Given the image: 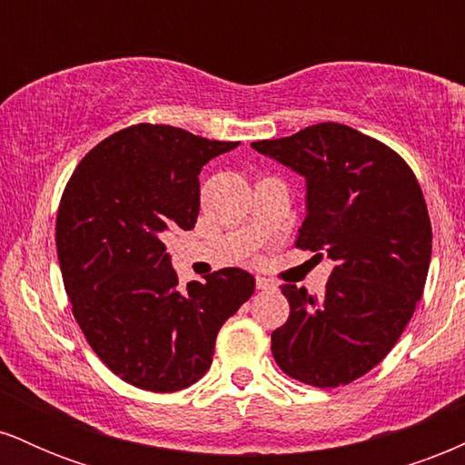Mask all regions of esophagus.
Returning <instances> with one entry per match:
<instances>
[{
	"label": "esophagus",
	"mask_w": 465,
	"mask_h": 465,
	"mask_svg": "<svg viewBox=\"0 0 465 465\" xmlns=\"http://www.w3.org/2000/svg\"><path fill=\"white\" fill-rule=\"evenodd\" d=\"M255 286L258 291H275V282L266 280V277H255Z\"/></svg>",
	"instance_id": "obj_1"
}]
</instances>
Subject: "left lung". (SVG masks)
I'll return each mask as SVG.
<instances>
[{
    "instance_id": "8db88e82",
    "label": "left lung",
    "mask_w": 465,
    "mask_h": 465,
    "mask_svg": "<svg viewBox=\"0 0 465 465\" xmlns=\"http://www.w3.org/2000/svg\"><path fill=\"white\" fill-rule=\"evenodd\" d=\"M251 146L306 179L295 247L334 260L323 295L282 286L291 314L271 334L273 359L306 385H350L391 351L424 292L433 229L418 179L387 143L336 122Z\"/></svg>"
}]
</instances>
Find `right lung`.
<instances>
[{
    "mask_svg": "<svg viewBox=\"0 0 465 465\" xmlns=\"http://www.w3.org/2000/svg\"><path fill=\"white\" fill-rule=\"evenodd\" d=\"M168 124H133L94 146L61 196L56 251L72 312L98 359L133 387L173 393L210 370L218 330L253 295L242 269L179 286L168 229H192L199 173L236 148Z\"/></svg>",
    "mask_w": 465,
    "mask_h": 465,
    "instance_id": "obj_1",
    "label": "right lung"
}]
</instances>
